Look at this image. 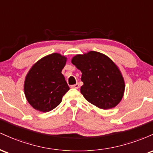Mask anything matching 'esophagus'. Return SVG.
<instances>
[{
  "label": "esophagus",
  "instance_id": "34e87169",
  "mask_svg": "<svg viewBox=\"0 0 153 153\" xmlns=\"http://www.w3.org/2000/svg\"><path fill=\"white\" fill-rule=\"evenodd\" d=\"M71 87H72V88L79 89V84L77 83V84H76V85H72V86H71Z\"/></svg>",
  "mask_w": 153,
  "mask_h": 153
}]
</instances>
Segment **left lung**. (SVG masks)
I'll use <instances>...</instances> for the list:
<instances>
[{
    "mask_svg": "<svg viewBox=\"0 0 153 153\" xmlns=\"http://www.w3.org/2000/svg\"><path fill=\"white\" fill-rule=\"evenodd\" d=\"M71 63L82 72L84 85L80 92L89 102L107 110L121 102L125 90L124 79L117 65L109 57L90 51L74 56Z\"/></svg>",
    "mask_w": 153,
    "mask_h": 153,
    "instance_id": "obj_1",
    "label": "left lung"
}]
</instances>
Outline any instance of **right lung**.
Instances as JSON below:
<instances>
[{"mask_svg": "<svg viewBox=\"0 0 153 153\" xmlns=\"http://www.w3.org/2000/svg\"><path fill=\"white\" fill-rule=\"evenodd\" d=\"M67 58L54 53L39 59L25 77L24 91L27 100L41 112L52 111L61 102L69 87L61 73Z\"/></svg>", "mask_w": 153, "mask_h": 153, "instance_id": "right-lung-1", "label": "right lung"}]
</instances>
